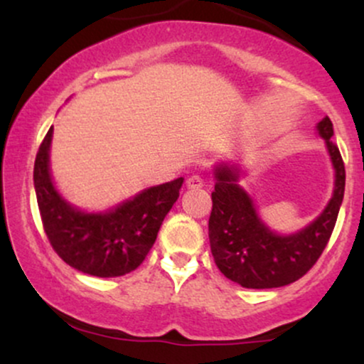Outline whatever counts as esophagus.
<instances>
[{
  "mask_svg": "<svg viewBox=\"0 0 364 364\" xmlns=\"http://www.w3.org/2000/svg\"><path fill=\"white\" fill-rule=\"evenodd\" d=\"M203 186V179L198 176V174H191L190 178L186 179V188L190 190H196V188H202Z\"/></svg>",
  "mask_w": 364,
  "mask_h": 364,
  "instance_id": "1",
  "label": "esophagus"
}]
</instances>
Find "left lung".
Here are the masks:
<instances>
[{"mask_svg": "<svg viewBox=\"0 0 364 364\" xmlns=\"http://www.w3.org/2000/svg\"><path fill=\"white\" fill-rule=\"evenodd\" d=\"M316 133L325 140L333 168V190L318 217L298 231L282 235L274 231L248 191L240 185L246 169L240 162H217L215 190L208 240L215 265L225 277L248 289H270L298 281L315 265L327 246L344 198L346 169L328 116L316 123Z\"/></svg>", "mask_w": 364, "mask_h": 364, "instance_id": "left-lung-1", "label": "left lung"}]
</instances>
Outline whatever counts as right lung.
<instances>
[{"label": "right lung", "mask_w": 364, "mask_h": 364, "mask_svg": "<svg viewBox=\"0 0 364 364\" xmlns=\"http://www.w3.org/2000/svg\"><path fill=\"white\" fill-rule=\"evenodd\" d=\"M53 127L34 164V188L44 231L54 252L73 269L95 277L135 270L156 243L162 220L178 200L185 179L145 188L111 208L89 212L60 193L51 174Z\"/></svg>", "instance_id": "add662e5"}]
</instances>
